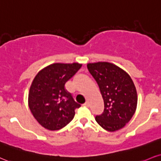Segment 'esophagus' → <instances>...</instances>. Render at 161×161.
<instances>
[{
	"mask_svg": "<svg viewBox=\"0 0 161 161\" xmlns=\"http://www.w3.org/2000/svg\"><path fill=\"white\" fill-rule=\"evenodd\" d=\"M83 106H89V103H88V102H86L84 104H83Z\"/></svg>",
	"mask_w": 161,
	"mask_h": 161,
	"instance_id": "esophagus-1",
	"label": "esophagus"
}]
</instances>
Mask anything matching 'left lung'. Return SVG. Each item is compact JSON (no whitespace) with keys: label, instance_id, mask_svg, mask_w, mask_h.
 Returning a JSON list of instances; mask_svg holds the SVG:
<instances>
[{"label":"left lung","instance_id":"8db88e82","mask_svg":"<svg viewBox=\"0 0 161 161\" xmlns=\"http://www.w3.org/2000/svg\"><path fill=\"white\" fill-rule=\"evenodd\" d=\"M87 67L104 102L103 112L96 115V121L110 132L122 128L136 109L137 94L133 80L122 69L109 62L88 64Z\"/></svg>","mask_w":161,"mask_h":161}]
</instances>
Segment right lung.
I'll return each mask as SVG.
<instances>
[{"label":"right lung","instance_id":"add662e5","mask_svg":"<svg viewBox=\"0 0 161 161\" xmlns=\"http://www.w3.org/2000/svg\"><path fill=\"white\" fill-rule=\"evenodd\" d=\"M81 67L78 63L53 64L40 71L33 80L28 94L29 108L46 129L63 128L74 118L75 109L81 106L64 88Z\"/></svg>","mask_w":161,"mask_h":161}]
</instances>
